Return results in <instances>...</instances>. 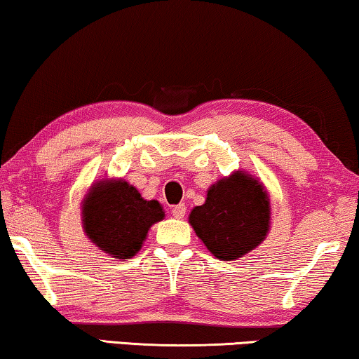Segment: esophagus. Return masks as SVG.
<instances>
[{
	"label": "esophagus",
	"instance_id": "obj_1",
	"mask_svg": "<svg viewBox=\"0 0 359 359\" xmlns=\"http://www.w3.org/2000/svg\"><path fill=\"white\" fill-rule=\"evenodd\" d=\"M185 213H187V206L184 203H180V205L174 206V208H172V216H174V218H177V219L184 218Z\"/></svg>",
	"mask_w": 359,
	"mask_h": 359
}]
</instances>
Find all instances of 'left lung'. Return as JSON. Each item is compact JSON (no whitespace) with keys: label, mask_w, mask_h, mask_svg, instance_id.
<instances>
[{"label":"left lung","mask_w":359,"mask_h":359,"mask_svg":"<svg viewBox=\"0 0 359 359\" xmlns=\"http://www.w3.org/2000/svg\"><path fill=\"white\" fill-rule=\"evenodd\" d=\"M271 206L260 179L234 170L216 180L206 200L195 206L189 223L206 249L219 260H237L257 249L270 231Z\"/></svg>","instance_id":"8db88e82"}]
</instances>
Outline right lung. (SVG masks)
<instances>
[{
    "mask_svg": "<svg viewBox=\"0 0 359 359\" xmlns=\"http://www.w3.org/2000/svg\"><path fill=\"white\" fill-rule=\"evenodd\" d=\"M158 200H144L125 179H100L81 201L84 234L114 259L136 255L153 224L164 219Z\"/></svg>",
    "mask_w": 359,
    "mask_h": 359,
    "instance_id": "add662e5",
    "label": "right lung"
}]
</instances>
